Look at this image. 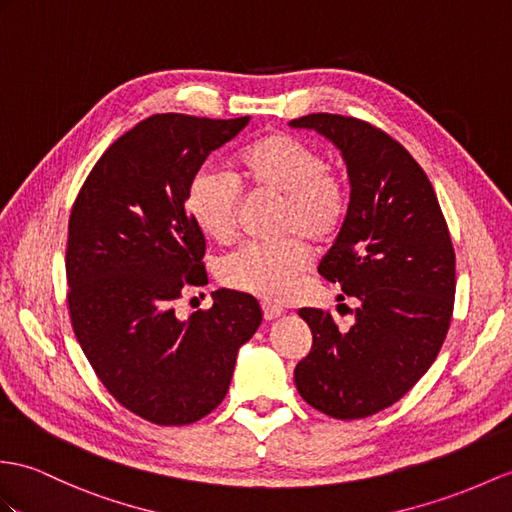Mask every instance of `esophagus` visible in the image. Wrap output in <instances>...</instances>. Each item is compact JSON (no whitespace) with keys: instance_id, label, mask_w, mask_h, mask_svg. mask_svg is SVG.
<instances>
[{"instance_id":"esophagus-1","label":"esophagus","mask_w":512,"mask_h":512,"mask_svg":"<svg viewBox=\"0 0 512 512\" xmlns=\"http://www.w3.org/2000/svg\"><path fill=\"white\" fill-rule=\"evenodd\" d=\"M263 313H265V319L267 321H273L284 315V308L278 306V304H271V302H263Z\"/></svg>"}]
</instances>
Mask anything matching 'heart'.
<instances>
[{"label":"heart","instance_id":"b5f03b06","mask_svg":"<svg viewBox=\"0 0 512 512\" xmlns=\"http://www.w3.org/2000/svg\"><path fill=\"white\" fill-rule=\"evenodd\" d=\"M234 171L247 191L280 197L278 234L289 239L241 247L221 263V282L234 291L280 299L310 265L308 247L295 236L330 243L343 228L350 193L339 176L326 171L319 152L289 134H265L247 143L234 156ZM186 206L208 239L226 243L239 217V186L223 173L199 171Z\"/></svg>","mask_w":512,"mask_h":512}]
</instances>
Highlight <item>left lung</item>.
Returning <instances> with one entry per match:
<instances>
[{
    "label": "left lung",
    "mask_w": 512,
    "mask_h": 512,
    "mask_svg": "<svg viewBox=\"0 0 512 512\" xmlns=\"http://www.w3.org/2000/svg\"><path fill=\"white\" fill-rule=\"evenodd\" d=\"M289 126L341 152L350 210L319 273L360 302L345 332L330 313L299 310L313 350L297 363L295 386L321 413L363 419L404 397L439 356L456 293L450 230L428 176L389 134L328 112Z\"/></svg>",
    "instance_id": "1"
}]
</instances>
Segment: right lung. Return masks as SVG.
<instances>
[{"instance_id": "1", "label": "right lung", "mask_w": 512, "mask_h": 512, "mask_svg": "<svg viewBox=\"0 0 512 512\" xmlns=\"http://www.w3.org/2000/svg\"><path fill=\"white\" fill-rule=\"evenodd\" d=\"M247 123L176 112L136 123L97 160L71 210L73 332L110 395L158 426L213 413L263 321L256 297L230 289L189 319L173 308L186 284L208 282L186 193L210 152Z\"/></svg>"}]
</instances>
